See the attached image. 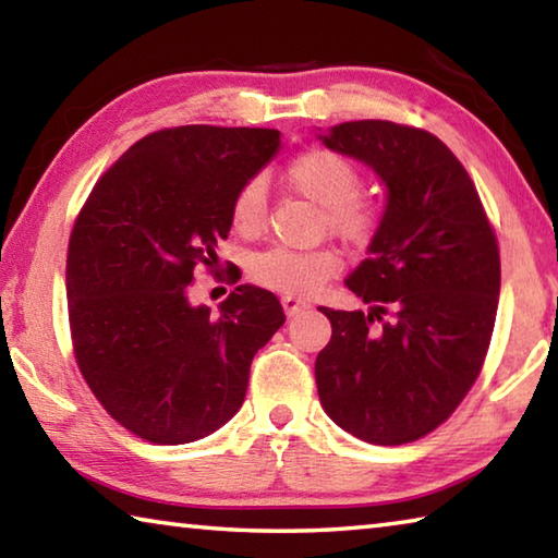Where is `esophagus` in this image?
I'll return each mask as SVG.
<instances>
[{
    "instance_id": "34e87169",
    "label": "esophagus",
    "mask_w": 558,
    "mask_h": 558,
    "mask_svg": "<svg viewBox=\"0 0 558 558\" xmlns=\"http://www.w3.org/2000/svg\"><path fill=\"white\" fill-rule=\"evenodd\" d=\"M280 302H282V310H286V315H288V317L298 315V313H302V310L307 307V302H305V300H298V298H292V295H282V298H280Z\"/></svg>"
}]
</instances>
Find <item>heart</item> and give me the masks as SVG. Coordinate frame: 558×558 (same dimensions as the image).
Listing matches in <instances>:
<instances>
[{"instance_id":"1","label":"heart","mask_w":558,"mask_h":558,"mask_svg":"<svg viewBox=\"0 0 558 558\" xmlns=\"http://www.w3.org/2000/svg\"><path fill=\"white\" fill-rule=\"evenodd\" d=\"M282 179L298 194L323 206L319 226L352 245H366L381 226V209L362 194V172L352 159L327 147H307L290 159ZM229 219L235 233L253 235L266 221V186L260 179L235 189ZM339 270V258L329 248L292 251L266 248L248 260V276L263 288L307 295Z\"/></svg>"}]
</instances>
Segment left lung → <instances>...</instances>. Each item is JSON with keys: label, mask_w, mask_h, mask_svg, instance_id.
<instances>
[{"label": "left lung", "mask_w": 558, "mask_h": 558, "mask_svg": "<svg viewBox=\"0 0 558 558\" xmlns=\"http://www.w3.org/2000/svg\"><path fill=\"white\" fill-rule=\"evenodd\" d=\"M323 143L389 186L369 258L347 278L369 313L319 307L332 339L317 393L339 428L374 446L413 442L446 423L483 372L499 295V245L460 159L433 132L342 122Z\"/></svg>", "instance_id": "obj_1"}]
</instances>
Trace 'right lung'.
Wrapping results in <instances>:
<instances>
[{"label": "right lung", "mask_w": 558, "mask_h": 558, "mask_svg": "<svg viewBox=\"0 0 558 558\" xmlns=\"http://www.w3.org/2000/svg\"><path fill=\"white\" fill-rule=\"evenodd\" d=\"M280 132L182 125L149 132L102 172L75 216L65 295L75 364L122 428L182 446L241 409L251 362L286 323L272 292L239 286L221 313L189 305L216 272L235 189ZM235 282V280H233Z\"/></svg>", "instance_id": "obj_1"}]
</instances>
